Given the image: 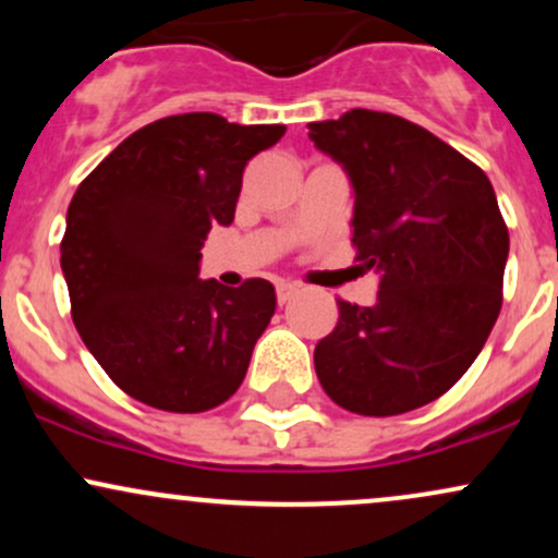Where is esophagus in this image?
Wrapping results in <instances>:
<instances>
[{
    "label": "esophagus",
    "instance_id": "obj_1",
    "mask_svg": "<svg viewBox=\"0 0 558 558\" xmlns=\"http://www.w3.org/2000/svg\"><path fill=\"white\" fill-rule=\"evenodd\" d=\"M275 293H278V304L283 306V304H288V301H291L293 296H296L299 286H293V283H278V286H275Z\"/></svg>",
    "mask_w": 558,
    "mask_h": 558
}]
</instances>
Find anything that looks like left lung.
I'll list each match as a JSON object with an SVG mask.
<instances>
[{
  "mask_svg": "<svg viewBox=\"0 0 558 558\" xmlns=\"http://www.w3.org/2000/svg\"><path fill=\"white\" fill-rule=\"evenodd\" d=\"M354 185L356 262L380 272L375 306L338 299L315 349L338 407L393 417L444 396L477 360L504 301L509 230L475 162L417 123L351 110L310 123Z\"/></svg>",
  "mask_w": 558,
  "mask_h": 558,
  "instance_id": "8db88e82",
  "label": "left lung"
}]
</instances>
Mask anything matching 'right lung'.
Returning <instances> with one entry per match:
<instances>
[{"instance_id":"add662e5","label":"right lung","mask_w":558,"mask_h":558,"mask_svg":"<svg viewBox=\"0 0 558 558\" xmlns=\"http://www.w3.org/2000/svg\"><path fill=\"white\" fill-rule=\"evenodd\" d=\"M283 125L185 112L131 133L83 178L68 207L60 265L83 343L128 396L196 414L239 390L275 288L198 278L209 228L230 226L243 168Z\"/></svg>"}]
</instances>
